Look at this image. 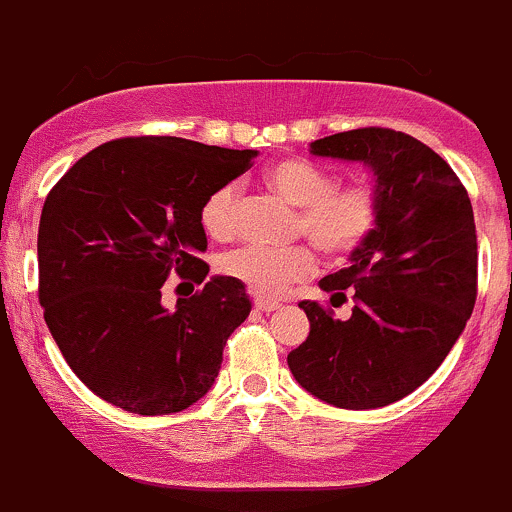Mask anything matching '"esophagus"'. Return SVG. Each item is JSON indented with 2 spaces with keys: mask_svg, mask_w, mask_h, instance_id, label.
Here are the masks:
<instances>
[{
  "mask_svg": "<svg viewBox=\"0 0 512 512\" xmlns=\"http://www.w3.org/2000/svg\"><path fill=\"white\" fill-rule=\"evenodd\" d=\"M255 309H257V311H265V314H270V311H277V309H279V301L265 299V297H257V299H255Z\"/></svg>",
  "mask_w": 512,
  "mask_h": 512,
  "instance_id": "obj_1",
  "label": "esophagus"
}]
</instances>
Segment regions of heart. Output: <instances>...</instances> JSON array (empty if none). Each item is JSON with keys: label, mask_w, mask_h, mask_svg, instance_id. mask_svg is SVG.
I'll return each mask as SVG.
<instances>
[{"label": "heart", "mask_w": 512, "mask_h": 512, "mask_svg": "<svg viewBox=\"0 0 512 512\" xmlns=\"http://www.w3.org/2000/svg\"><path fill=\"white\" fill-rule=\"evenodd\" d=\"M274 196L297 206L294 230L306 235L326 257L338 260L358 250L375 233L383 208V196L375 181L353 179L336 184L333 174L309 159L287 157L274 161L262 174ZM198 223L215 242L233 240L238 233V191L223 184L206 196L198 211ZM316 267L311 245L260 247L245 245L220 260V272L260 297H279Z\"/></svg>", "instance_id": "1"}]
</instances>
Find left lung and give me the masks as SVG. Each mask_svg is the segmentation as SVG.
Here are the masks:
<instances>
[{
	"mask_svg": "<svg viewBox=\"0 0 512 512\" xmlns=\"http://www.w3.org/2000/svg\"><path fill=\"white\" fill-rule=\"evenodd\" d=\"M311 154L368 164L383 208L351 267L319 282L336 297L351 292V319L301 301L311 331L287 363L297 383L328 405L375 410L417 390L469 321L478 294L473 208L454 169L405 132H338L311 142Z\"/></svg>",
	"mask_w": 512,
	"mask_h": 512,
	"instance_id": "obj_1",
	"label": "left lung"
}]
</instances>
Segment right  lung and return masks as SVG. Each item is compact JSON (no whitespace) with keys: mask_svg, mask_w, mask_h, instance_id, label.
Returning <instances> with one entry per match:
<instances>
[{"mask_svg":"<svg viewBox=\"0 0 512 512\" xmlns=\"http://www.w3.org/2000/svg\"><path fill=\"white\" fill-rule=\"evenodd\" d=\"M255 157L181 137H122L80 157L48 191L43 319L80 383L110 405L157 417L211 390L252 301L233 279H206L198 211ZM171 273L202 284L174 312L160 304Z\"/></svg>","mask_w":512,"mask_h":512,"instance_id":"add662e5","label":"right lung"}]
</instances>
